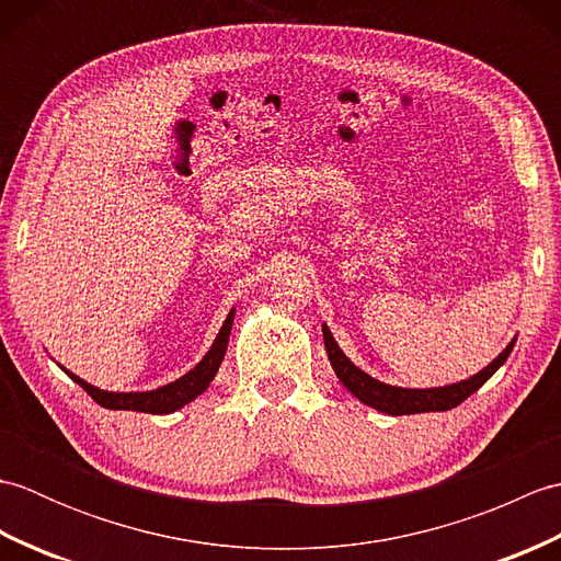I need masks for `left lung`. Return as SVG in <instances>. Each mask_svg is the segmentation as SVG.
<instances>
[{"instance_id": "8db88e82", "label": "left lung", "mask_w": 561, "mask_h": 561, "mask_svg": "<svg viewBox=\"0 0 561 561\" xmlns=\"http://www.w3.org/2000/svg\"><path fill=\"white\" fill-rule=\"evenodd\" d=\"M323 340H325V350L330 356V364L335 368L337 378L344 383L354 398H359L364 404L374 410H380L386 414H416V412H446L458 408L462 400H468L474 390L482 388L486 380L492 378V374L502 366L511 350H514V342L496 356V359L482 368L478 376H472L462 383L456 386H446V388H432V390H410V388H396V386H386L380 380L371 378L364 374L362 368H356L347 356L342 354L337 347L335 337L330 335V330L323 325Z\"/></svg>"}]
</instances>
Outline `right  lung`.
Returning <instances> with one entry per match:
<instances>
[{
    "mask_svg": "<svg viewBox=\"0 0 561 561\" xmlns=\"http://www.w3.org/2000/svg\"><path fill=\"white\" fill-rule=\"evenodd\" d=\"M231 323H233V311L229 313V318L224 320V325L219 330L217 340H214L211 350L205 354L193 371H187L183 378H178L175 383H169L157 390L149 392H108V390H99L89 386L87 380L77 378L75 374L67 376L71 380L89 392V396L96 400L101 408L105 410H133V412H147V414H169L175 412L178 408H183L190 400H195L199 392H205L207 386L211 383V378L217 376L219 364L226 354V344H229V335H231Z\"/></svg>",
    "mask_w": 561,
    "mask_h": 561,
    "instance_id": "1",
    "label": "right lung"
}]
</instances>
